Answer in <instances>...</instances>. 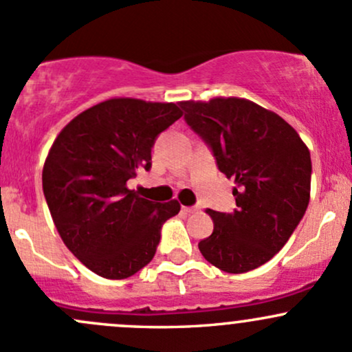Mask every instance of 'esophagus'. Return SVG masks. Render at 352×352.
<instances>
[{
  "mask_svg": "<svg viewBox=\"0 0 352 352\" xmlns=\"http://www.w3.org/2000/svg\"><path fill=\"white\" fill-rule=\"evenodd\" d=\"M201 209V206H190V207H184V210H186V212H197V210Z\"/></svg>",
  "mask_w": 352,
  "mask_h": 352,
  "instance_id": "obj_1",
  "label": "esophagus"
}]
</instances>
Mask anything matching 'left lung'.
<instances>
[{"label": "left lung", "mask_w": 352, "mask_h": 352, "mask_svg": "<svg viewBox=\"0 0 352 352\" xmlns=\"http://www.w3.org/2000/svg\"><path fill=\"white\" fill-rule=\"evenodd\" d=\"M184 120L238 187L232 212L207 210L214 231L202 256L226 273L272 260L294 234L310 199L312 162L298 133L278 114L238 98L184 101Z\"/></svg>", "instance_id": "1"}]
</instances>
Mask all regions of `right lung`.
<instances>
[{
	"label": "right lung",
	"mask_w": 352,
	"mask_h": 352,
	"mask_svg": "<svg viewBox=\"0 0 352 352\" xmlns=\"http://www.w3.org/2000/svg\"><path fill=\"white\" fill-rule=\"evenodd\" d=\"M182 116L173 102L109 99L60 131L43 165V195L62 241L96 275L123 280L153 260L162 226L177 201L153 202L129 190L151 168L158 135Z\"/></svg>",
	"instance_id": "add662e5"
}]
</instances>
